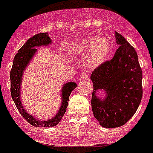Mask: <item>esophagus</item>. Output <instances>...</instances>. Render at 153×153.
Here are the masks:
<instances>
[{"label": "esophagus", "instance_id": "34e87169", "mask_svg": "<svg viewBox=\"0 0 153 153\" xmlns=\"http://www.w3.org/2000/svg\"><path fill=\"white\" fill-rule=\"evenodd\" d=\"M87 77H88V74L86 73V72H82L81 74V75H80L79 79H80V81H82V80H85V79H87Z\"/></svg>", "mask_w": 153, "mask_h": 153}]
</instances>
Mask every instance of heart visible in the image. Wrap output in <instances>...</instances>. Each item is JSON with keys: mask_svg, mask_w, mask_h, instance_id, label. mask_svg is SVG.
Instances as JSON below:
<instances>
[{"mask_svg": "<svg viewBox=\"0 0 153 153\" xmlns=\"http://www.w3.org/2000/svg\"><path fill=\"white\" fill-rule=\"evenodd\" d=\"M75 51L87 55L86 65L89 68H96L109 59L111 44L104 36H91L82 39L75 45Z\"/></svg>", "mask_w": 153, "mask_h": 153, "instance_id": "obj_1", "label": "heart"}]
</instances>
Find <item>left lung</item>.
<instances>
[{"mask_svg": "<svg viewBox=\"0 0 153 153\" xmlns=\"http://www.w3.org/2000/svg\"><path fill=\"white\" fill-rule=\"evenodd\" d=\"M119 45L114 56L94 70L91 106L95 118L105 128L123 126L134 115L142 98V71L135 49L121 34L115 32ZM107 94L103 100L98 90Z\"/></svg>", "mask_w": 153, "mask_h": 153, "instance_id": "left-lung-1", "label": "left lung"}]
</instances>
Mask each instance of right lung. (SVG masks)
Wrapping results in <instances>:
<instances>
[{"instance_id": "obj_1", "label": "right lung", "mask_w": 153, "mask_h": 153, "mask_svg": "<svg viewBox=\"0 0 153 153\" xmlns=\"http://www.w3.org/2000/svg\"><path fill=\"white\" fill-rule=\"evenodd\" d=\"M49 44H51V41L47 32L39 33L29 38L27 42L21 47V48L18 51V52L16 54L14 59H13V67L10 71V91L13 102L20 112V114H21V116L28 123L36 127H53V126H57L67 110L70 94L77 86L76 83L72 82L65 84L63 86V89L62 91V105L60 107L56 116L48 121H38L27 113H26V111L24 109L20 98V84H21L23 71L25 69V67L27 66V63L29 62V60L32 59V55L36 51V49L35 48L42 46V45H48Z\"/></svg>"}]
</instances>
